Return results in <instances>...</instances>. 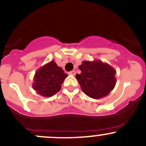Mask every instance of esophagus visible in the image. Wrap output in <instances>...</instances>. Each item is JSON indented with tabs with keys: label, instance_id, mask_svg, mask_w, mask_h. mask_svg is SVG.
Instances as JSON below:
<instances>
[{
	"label": "esophagus",
	"instance_id": "obj_1",
	"mask_svg": "<svg viewBox=\"0 0 146 146\" xmlns=\"http://www.w3.org/2000/svg\"><path fill=\"white\" fill-rule=\"evenodd\" d=\"M68 74L69 75H73V76H74V75H76V71H75V70H71V71L68 72Z\"/></svg>",
	"mask_w": 146,
	"mask_h": 146
}]
</instances>
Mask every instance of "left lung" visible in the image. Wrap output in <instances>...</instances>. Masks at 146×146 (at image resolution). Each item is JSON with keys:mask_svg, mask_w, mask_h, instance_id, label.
<instances>
[{"mask_svg": "<svg viewBox=\"0 0 146 146\" xmlns=\"http://www.w3.org/2000/svg\"><path fill=\"white\" fill-rule=\"evenodd\" d=\"M81 74H76L83 92L88 96L99 99L107 96L116 84V71L102 61H84L79 67Z\"/></svg>", "mask_w": 146, "mask_h": 146, "instance_id": "1", "label": "left lung"}]
</instances>
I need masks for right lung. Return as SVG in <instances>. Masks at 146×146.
I'll list each match as a JSON object with an SVG mask.
<instances>
[{
	"label": "right lung",
	"instance_id": "1",
	"mask_svg": "<svg viewBox=\"0 0 146 146\" xmlns=\"http://www.w3.org/2000/svg\"><path fill=\"white\" fill-rule=\"evenodd\" d=\"M67 76L60 67L52 60L35 73L32 87L41 96H52L59 92Z\"/></svg>",
	"mask_w": 146,
	"mask_h": 146
}]
</instances>
